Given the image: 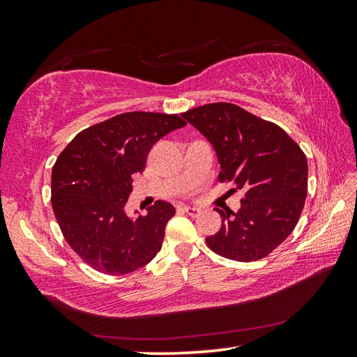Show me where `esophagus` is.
Instances as JSON below:
<instances>
[{
  "mask_svg": "<svg viewBox=\"0 0 357 357\" xmlns=\"http://www.w3.org/2000/svg\"><path fill=\"white\" fill-rule=\"evenodd\" d=\"M183 210L185 211L187 215H190V216H193V218L199 216V215L202 213V210H201V208H196V207H188V206H184V207H183Z\"/></svg>",
  "mask_w": 357,
  "mask_h": 357,
  "instance_id": "34e87169",
  "label": "esophagus"
}]
</instances>
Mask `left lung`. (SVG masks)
I'll return each instance as SVG.
<instances>
[{"instance_id": "8db88e82", "label": "left lung", "mask_w": 357, "mask_h": 357, "mask_svg": "<svg viewBox=\"0 0 357 357\" xmlns=\"http://www.w3.org/2000/svg\"><path fill=\"white\" fill-rule=\"evenodd\" d=\"M206 136L221 164L218 179L244 188L234 213L216 208L222 225L207 245L227 259H262L290 236L304 208L308 164L304 151L279 126L230 102L183 113Z\"/></svg>"}]
</instances>
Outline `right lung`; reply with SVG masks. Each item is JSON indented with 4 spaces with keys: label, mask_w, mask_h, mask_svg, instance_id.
Segmentation results:
<instances>
[{
    "label": "right lung",
    "mask_w": 357,
    "mask_h": 357,
    "mask_svg": "<svg viewBox=\"0 0 357 357\" xmlns=\"http://www.w3.org/2000/svg\"><path fill=\"white\" fill-rule=\"evenodd\" d=\"M185 124L167 113H123L78 133L58 156L52 170L53 213L67 244L92 268L126 275L161 250L174 207L156 201L146 216L132 219L126 204L132 174L146 169L153 144Z\"/></svg>",
    "instance_id": "add662e5"
}]
</instances>
